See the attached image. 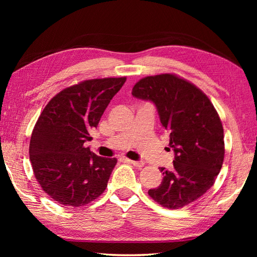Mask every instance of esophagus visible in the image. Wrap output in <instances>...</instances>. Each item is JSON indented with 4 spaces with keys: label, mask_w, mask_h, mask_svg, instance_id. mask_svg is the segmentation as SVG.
<instances>
[{
    "label": "esophagus",
    "mask_w": 257,
    "mask_h": 257,
    "mask_svg": "<svg viewBox=\"0 0 257 257\" xmlns=\"http://www.w3.org/2000/svg\"><path fill=\"white\" fill-rule=\"evenodd\" d=\"M130 163H132L133 166H135V167H137V168H143L144 166H145V163H144V161H135V160H128Z\"/></svg>",
    "instance_id": "obj_1"
}]
</instances>
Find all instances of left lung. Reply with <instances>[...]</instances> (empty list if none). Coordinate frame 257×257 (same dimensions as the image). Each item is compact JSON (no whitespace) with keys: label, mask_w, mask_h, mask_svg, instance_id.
Here are the masks:
<instances>
[{"label":"left lung","mask_w":257,"mask_h":257,"mask_svg":"<svg viewBox=\"0 0 257 257\" xmlns=\"http://www.w3.org/2000/svg\"><path fill=\"white\" fill-rule=\"evenodd\" d=\"M132 94L155 103L170 133L167 150L174 152L173 168H159L162 182L148 194L168 209H181L203 195L221 170L225 152L221 119L203 91L174 74L147 76Z\"/></svg>","instance_id":"left-lung-1"}]
</instances>
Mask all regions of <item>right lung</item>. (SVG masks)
Returning <instances> with one entry per match:
<instances>
[{"label":"right lung","mask_w":257,"mask_h":257,"mask_svg":"<svg viewBox=\"0 0 257 257\" xmlns=\"http://www.w3.org/2000/svg\"><path fill=\"white\" fill-rule=\"evenodd\" d=\"M125 79H88L67 87L38 117L30 141L33 172L44 192L62 205H86L106 190L117 159L95 155L85 143Z\"/></svg>","instance_id":"obj_1"}]
</instances>
